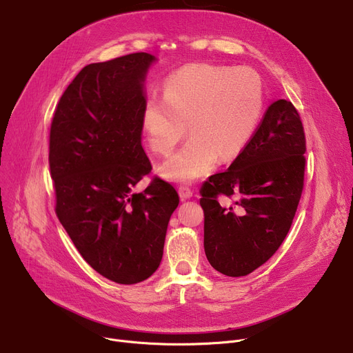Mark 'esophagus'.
Masks as SVG:
<instances>
[{
  "mask_svg": "<svg viewBox=\"0 0 353 353\" xmlns=\"http://www.w3.org/2000/svg\"><path fill=\"white\" fill-rule=\"evenodd\" d=\"M179 194H180L181 200H188L193 196V192L188 186H180L179 188Z\"/></svg>",
  "mask_w": 353,
  "mask_h": 353,
  "instance_id": "esophagus-1",
  "label": "esophagus"
}]
</instances>
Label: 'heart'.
<instances>
[{
  "label": "heart",
  "instance_id": "1",
  "mask_svg": "<svg viewBox=\"0 0 353 353\" xmlns=\"http://www.w3.org/2000/svg\"><path fill=\"white\" fill-rule=\"evenodd\" d=\"M265 104L261 77L248 67L192 64L169 77L164 99L150 97L143 110L147 143L165 154L186 134L189 141L164 160L161 174L192 183L220 160H232L252 140Z\"/></svg>",
  "mask_w": 353,
  "mask_h": 353
}]
</instances>
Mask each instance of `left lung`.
Masks as SVG:
<instances>
[{
    "mask_svg": "<svg viewBox=\"0 0 353 353\" xmlns=\"http://www.w3.org/2000/svg\"><path fill=\"white\" fill-rule=\"evenodd\" d=\"M306 140L298 110L277 100L229 169L200 189L209 263L232 277L266 263L285 240L303 190ZM219 195H234L239 214Z\"/></svg>",
    "mask_w": 353,
    "mask_h": 353,
    "instance_id": "8db88e82",
    "label": "left lung"
}]
</instances>
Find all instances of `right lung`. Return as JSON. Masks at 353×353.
Wrapping results in <instances>:
<instances>
[{
    "label": "right lung",
    "instance_id": "add662e5",
    "mask_svg": "<svg viewBox=\"0 0 353 353\" xmlns=\"http://www.w3.org/2000/svg\"><path fill=\"white\" fill-rule=\"evenodd\" d=\"M157 59L147 52L85 65L61 96L50 130L55 213L84 261L120 285L159 268L170 216L172 184L154 179L141 145L144 81Z\"/></svg>",
    "mask_w": 353,
    "mask_h": 353
}]
</instances>
